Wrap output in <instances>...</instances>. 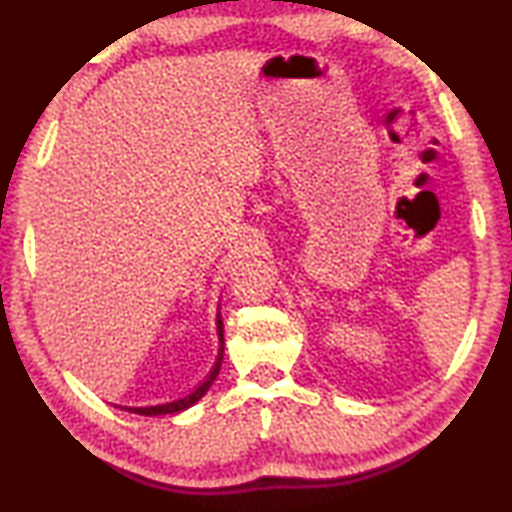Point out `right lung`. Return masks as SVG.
<instances>
[{
    "label": "right lung",
    "mask_w": 512,
    "mask_h": 512,
    "mask_svg": "<svg viewBox=\"0 0 512 512\" xmlns=\"http://www.w3.org/2000/svg\"><path fill=\"white\" fill-rule=\"evenodd\" d=\"M216 332H219V357H216V363L214 368L210 370V375H207V379L203 381L201 386L194 388L192 393L180 397V400H173V402H167V404H155V406H119V409H124L128 413H137V415H171V413H180L189 409V406H194L201 397L210 391L212 381L216 379V375H219L221 370V361H223V320H221V314H216Z\"/></svg>",
    "instance_id": "1"
}]
</instances>
